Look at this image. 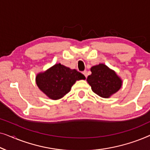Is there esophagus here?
<instances>
[{
	"instance_id": "1",
	"label": "esophagus",
	"mask_w": 150,
	"mask_h": 150,
	"mask_svg": "<svg viewBox=\"0 0 150 150\" xmlns=\"http://www.w3.org/2000/svg\"><path fill=\"white\" fill-rule=\"evenodd\" d=\"M83 74L84 75H85V76L86 78L87 77V71L85 70V71H83Z\"/></svg>"
}]
</instances>
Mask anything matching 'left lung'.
Returning <instances> with one entry per match:
<instances>
[{"instance_id": "obj_1", "label": "left lung", "mask_w": 150, "mask_h": 150, "mask_svg": "<svg viewBox=\"0 0 150 150\" xmlns=\"http://www.w3.org/2000/svg\"><path fill=\"white\" fill-rule=\"evenodd\" d=\"M91 74L87 81L94 93L100 97L108 98L118 91L122 85V81L115 71L106 65L100 63L91 68Z\"/></svg>"}]
</instances>
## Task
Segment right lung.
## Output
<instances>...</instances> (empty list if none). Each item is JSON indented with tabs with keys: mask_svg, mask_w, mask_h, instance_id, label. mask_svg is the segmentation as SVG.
<instances>
[{
	"mask_svg": "<svg viewBox=\"0 0 150 150\" xmlns=\"http://www.w3.org/2000/svg\"><path fill=\"white\" fill-rule=\"evenodd\" d=\"M85 79L83 74L58 63L44 72L39 73L36 76V83L49 98L59 100L69 93L76 81Z\"/></svg>",
	"mask_w": 150,
	"mask_h": 150,
	"instance_id": "1",
	"label": "right lung"
}]
</instances>
